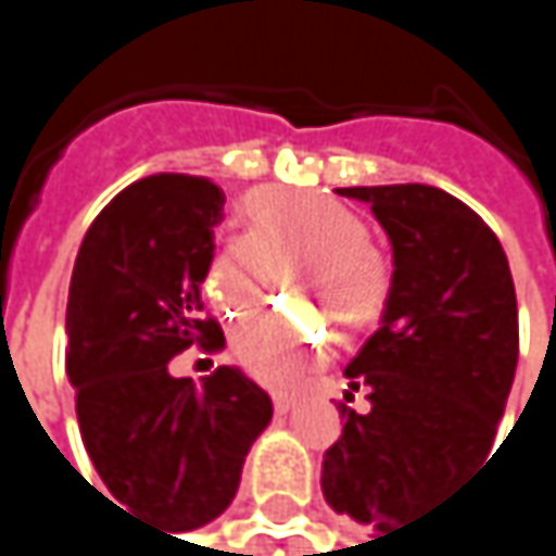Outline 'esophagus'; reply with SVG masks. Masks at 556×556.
Returning a JSON list of instances; mask_svg holds the SVG:
<instances>
[{"mask_svg":"<svg viewBox=\"0 0 556 556\" xmlns=\"http://www.w3.org/2000/svg\"><path fill=\"white\" fill-rule=\"evenodd\" d=\"M292 405H295V395H289V392H274V408H277L279 415H286Z\"/></svg>","mask_w":556,"mask_h":556,"instance_id":"1","label":"esophagus"}]
</instances>
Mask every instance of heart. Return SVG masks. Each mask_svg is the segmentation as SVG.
I'll list each match as a JSON object with an SVG mask.
<instances>
[{"label":"heart","mask_w":556,"mask_h":556,"mask_svg":"<svg viewBox=\"0 0 556 556\" xmlns=\"http://www.w3.org/2000/svg\"><path fill=\"white\" fill-rule=\"evenodd\" d=\"M248 235L215 248L202 267V295L222 318L254 315L277 270L299 267L308 299L341 338L374 328L389 302V264L370 244L364 215L305 189L264 186L244 199ZM328 331L308 315H264L231 334V354L257 383L289 389L321 354Z\"/></svg>","instance_id":"1"}]
</instances>
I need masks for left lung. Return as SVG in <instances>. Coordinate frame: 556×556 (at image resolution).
<instances>
[{
  "label": "left lung",
  "mask_w": 556,
  "mask_h": 556,
  "mask_svg": "<svg viewBox=\"0 0 556 556\" xmlns=\"http://www.w3.org/2000/svg\"><path fill=\"white\" fill-rule=\"evenodd\" d=\"M392 244L380 328L348 364L344 431L325 451V502L380 538L418 521L496 441L518 364V305L490 225L438 186H348ZM377 541V538H374Z\"/></svg>",
  "instance_id": "obj_1"
}]
</instances>
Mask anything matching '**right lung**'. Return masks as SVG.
I'll return each instance as SVG.
<instances>
[{"label":"right lung","mask_w":556,"mask_h":556,"mask_svg":"<svg viewBox=\"0 0 556 556\" xmlns=\"http://www.w3.org/2000/svg\"><path fill=\"white\" fill-rule=\"evenodd\" d=\"M225 192L205 176L157 173L122 189L89 225L66 299V377L86 454L112 505L182 534L238 493L274 402L238 367L195 387L169 377L189 344L222 348L202 312ZM109 500V496H105Z\"/></svg>","instance_id":"1"}]
</instances>
